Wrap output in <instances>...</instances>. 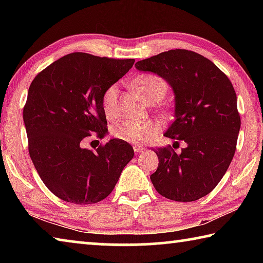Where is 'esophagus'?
<instances>
[{
    "label": "esophagus",
    "instance_id": "esophagus-1",
    "mask_svg": "<svg viewBox=\"0 0 263 263\" xmlns=\"http://www.w3.org/2000/svg\"><path fill=\"white\" fill-rule=\"evenodd\" d=\"M133 149H135L136 153H142V152H145V151H146L144 146H140V145H135V146H133Z\"/></svg>",
    "mask_w": 263,
    "mask_h": 263
}]
</instances>
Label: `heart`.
Returning a JSON list of instances; mask_svg holds the SVG:
<instances>
[{"label": "heart", "mask_w": 263, "mask_h": 263, "mask_svg": "<svg viewBox=\"0 0 263 263\" xmlns=\"http://www.w3.org/2000/svg\"><path fill=\"white\" fill-rule=\"evenodd\" d=\"M132 87L140 95V97L147 103L151 102H159L162 99L167 91V83L159 75L152 73H146L138 75L133 79ZM117 96L118 86L111 84L105 89L102 96V108L104 115L108 118H114L117 111ZM160 130L159 123L152 119L148 121H130L125 119L117 124H115L111 128V135L119 140L131 142V144H142L157 135Z\"/></svg>", "instance_id": "heart-1"}]
</instances>
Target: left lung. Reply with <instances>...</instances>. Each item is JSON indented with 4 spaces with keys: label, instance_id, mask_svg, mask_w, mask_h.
Listing matches in <instances>:
<instances>
[{
    "label": "left lung",
    "instance_id": "1",
    "mask_svg": "<svg viewBox=\"0 0 263 263\" xmlns=\"http://www.w3.org/2000/svg\"><path fill=\"white\" fill-rule=\"evenodd\" d=\"M135 67L171 84L175 119L164 137L186 144L181 154L171 146L154 149L159 158L151 175L154 188L176 202L204 197L225 175L237 148L241 122L232 83L212 61L179 48L138 61Z\"/></svg>",
    "mask_w": 263,
    "mask_h": 263
}]
</instances>
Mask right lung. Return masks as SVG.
Instances as JSON below:
<instances>
[{
  "label": "right lung",
  "instance_id": "1",
  "mask_svg": "<svg viewBox=\"0 0 263 263\" xmlns=\"http://www.w3.org/2000/svg\"><path fill=\"white\" fill-rule=\"evenodd\" d=\"M133 64L135 59L74 52L31 82L23 109L30 158L44 184L62 201L92 204L108 197L135 155L119 139L95 152L82 147L86 137L102 138L108 131L102 96Z\"/></svg>",
  "mask_w": 263,
  "mask_h": 263
}]
</instances>
